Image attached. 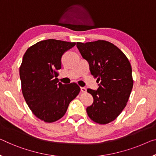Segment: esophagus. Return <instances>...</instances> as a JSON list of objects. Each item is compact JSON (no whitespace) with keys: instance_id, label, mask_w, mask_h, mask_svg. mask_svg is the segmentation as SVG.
Returning <instances> with one entry per match:
<instances>
[{"instance_id":"esophagus-1","label":"esophagus","mask_w":156,"mask_h":156,"mask_svg":"<svg viewBox=\"0 0 156 156\" xmlns=\"http://www.w3.org/2000/svg\"><path fill=\"white\" fill-rule=\"evenodd\" d=\"M81 91L82 93H86V88L84 87H81Z\"/></svg>"}]
</instances>
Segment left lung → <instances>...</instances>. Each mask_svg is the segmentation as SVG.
Segmentation results:
<instances>
[{"label": "left lung", "instance_id": "obj_1", "mask_svg": "<svg viewBox=\"0 0 156 156\" xmlns=\"http://www.w3.org/2000/svg\"><path fill=\"white\" fill-rule=\"evenodd\" d=\"M76 47L89 63L91 75L100 82L97 90H87L94 99L86 108L88 116L97 123H109L125 108L133 89L130 61L121 49L105 40L77 42Z\"/></svg>", "mask_w": 156, "mask_h": 156}]
</instances>
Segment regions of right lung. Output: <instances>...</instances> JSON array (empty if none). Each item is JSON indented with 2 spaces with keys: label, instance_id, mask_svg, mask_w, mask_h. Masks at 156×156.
<instances>
[{
  "label": "right lung",
  "instance_id": "obj_1",
  "mask_svg": "<svg viewBox=\"0 0 156 156\" xmlns=\"http://www.w3.org/2000/svg\"><path fill=\"white\" fill-rule=\"evenodd\" d=\"M75 44L54 39L42 40L23 55L20 68L23 98L33 114L46 123L61 119L80 92L76 83L63 84L57 78L62 56Z\"/></svg>",
  "mask_w": 156,
  "mask_h": 156
}]
</instances>
